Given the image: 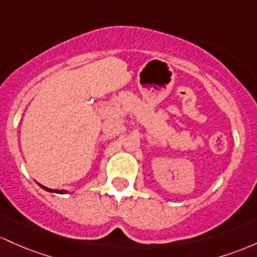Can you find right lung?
Here are the masks:
<instances>
[{
    "label": "right lung",
    "mask_w": 257,
    "mask_h": 257,
    "mask_svg": "<svg viewBox=\"0 0 257 257\" xmlns=\"http://www.w3.org/2000/svg\"><path fill=\"white\" fill-rule=\"evenodd\" d=\"M43 189H45V191H48V192H54V193H63V192H60V191H58V189H50V188H47V187H43V186H41Z\"/></svg>",
    "instance_id": "1"
}]
</instances>
